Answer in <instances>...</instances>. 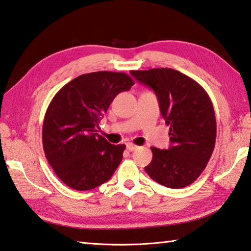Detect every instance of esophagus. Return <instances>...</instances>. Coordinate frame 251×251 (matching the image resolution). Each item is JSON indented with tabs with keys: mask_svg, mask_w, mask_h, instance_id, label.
<instances>
[{
	"mask_svg": "<svg viewBox=\"0 0 251 251\" xmlns=\"http://www.w3.org/2000/svg\"><path fill=\"white\" fill-rule=\"evenodd\" d=\"M126 148H127V150H128V151H134V150H136L137 148H138V147H137L134 144H130V142H128V144L126 145Z\"/></svg>",
	"mask_w": 251,
	"mask_h": 251,
	"instance_id": "obj_1",
	"label": "esophagus"
}]
</instances>
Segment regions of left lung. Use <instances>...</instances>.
<instances>
[{
  "label": "left lung",
  "mask_w": 251,
  "mask_h": 251,
  "mask_svg": "<svg viewBox=\"0 0 251 251\" xmlns=\"http://www.w3.org/2000/svg\"><path fill=\"white\" fill-rule=\"evenodd\" d=\"M139 82L153 89L161 114L170 125L171 147H151L152 161L145 170L169 188L193 184L207 166L217 138V121L209 95L197 81L172 68L131 71Z\"/></svg>",
  "instance_id": "obj_1"
}]
</instances>
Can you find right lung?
<instances>
[{
  "mask_svg": "<svg viewBox=\"0 0 251 251\" xmlns=\"http://www.w3.org/2000/svg\"><path fill=\"white\" fill-rule=\"evenodd\" d=\"M134 83L125 73L95 72L78 76L53 97L43 120V150L68 187L90 190L114 174L126 146L111 145L96 131L114 98Z\"/></svg>",
  "mask_w": 251,
  "mask_h": 251,
  "instance_id": "add662e5",
  "label": "right lung"
}]
</instances>
